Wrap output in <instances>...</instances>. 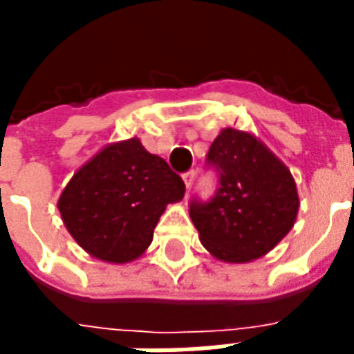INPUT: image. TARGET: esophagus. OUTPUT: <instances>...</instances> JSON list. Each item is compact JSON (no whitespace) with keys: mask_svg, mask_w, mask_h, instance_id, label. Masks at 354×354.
<instances>
[{"mask_svg":"<svg viewBox=\"0 0 354 354\" xmlns=\"http://www.w3.org/2000/svg\"><path fill=\"white\" fill-rule=\"evenodd\" d=\"M184 184H185V189H189L193 185V182H195V170H189V172H185L184 176Z\"/></svg>","mask_w":354,"mask_h":354,"instance_id":"obj_1","label":"esophagus"}]
</instances>
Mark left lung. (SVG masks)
Wrapping results in <instances>:
<instances>
[{
  "label": "left lung",
  "mask_w": 354,
  "mask_h": 354,
  "mask_svg": "<svg viewBox=\"0 0 354 354\" xmlns=\"http://www.w3.org/2000/svg\"><path fill=\"white\" fill-rule=\"evenodd\" d=\"M208 162L220 172V187L210 203L189 205L203 246L225 263H248L271 252L299 210L288 167L256 134L233 127L216 136Z\"/></svg>",
  "instance_id": "left-lung-1"
}]
</instances>
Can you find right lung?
Listing matches in <instances>:
<instances>
[{"instance_id": "1", "label": "right lung", "mask_w": 354, "mask_h": 354, "mask_svg": "<svg viewBox=\"0 0 354 354\" xmlns=\"http://www.w3.org/2000/svg\"><path fill=\"white\" fill-rule=\"evenodd\" d=\"M184 193L182 178L134 136L104 146L75 170L58 197V210L88 256L123 266L146 252L167 205Z\"/></svg>"}]
</instances>
